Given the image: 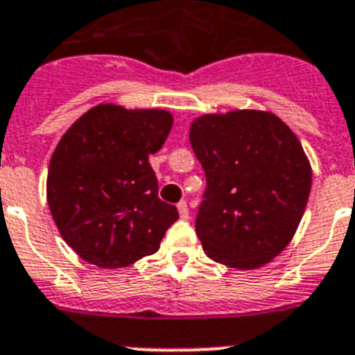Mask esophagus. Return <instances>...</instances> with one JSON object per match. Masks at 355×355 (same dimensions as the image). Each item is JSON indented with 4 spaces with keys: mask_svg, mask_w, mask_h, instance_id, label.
Masks as SVG:
<instances>
[{
    "mask_svg": "<svg viewBox=\"0 0 355 355\" xmlns=\"http://www.w3.org/2000/svg\"><path fill=\"white\" fill-rule=\"evenodd\" d=\"M178 211H180L181 218H185V220L189 218V216H191V215H189V205H187V202L178 203Z\"/></svg>",
    "mask_w": 355,
    "mask_h": 355,
    "instance_id": "esophagus-1",
    "label": "esophagus"
}]
</instances>
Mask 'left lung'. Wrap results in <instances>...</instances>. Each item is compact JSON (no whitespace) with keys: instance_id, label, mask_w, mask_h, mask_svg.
Returning a JSON list of instances; mask_svg holds the SVG:
<instances>
[{"instance_id":"left-lung-1","label":"left lung","mask_w":355,"mask_h":355,"mask_svg":"<svg viewBox=\"0 0 355 355\" xmlns=\"http://www.w3.org/2000/svg\"><path fill=\"white\" fill-rule=\"evenodd\" d=\"M191 146L205 172L196 235L211 259L263 266L291 243L311 191L300 140L272 112L203 114Z\"/></svg>"}]
</instances>
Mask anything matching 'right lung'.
Segmentation results:
<instances>
[{
    "label": "right lung",
    "instance_id": "obj_1",
    "mask_svg": "<svg viewBox=\"0 0 355 355\" xmlns=\"http://www.w3.org/2000/svg\"><path fill=\"white\" fill-rule=\"evenodd\" d=\"M172 123L163 109L101 103L62 135L49 161L48 203L81 259L122 268L157 252L180 215L159 198L148 159L163 148Z\"/></svg>",
    "mask_w": 355,
    "mask_h": 355
}]
</instances>
